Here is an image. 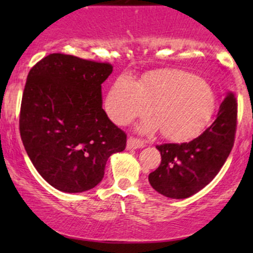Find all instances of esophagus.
<instances>
[{"label": "esophagus", "mask_w": 253, "mask_h": 253, "mask_svg": "<svg viewBox=\"0 0 253 253\" xmlns=\"http://www.w3.org/2000/svg\"><path fill=\"white\" fill-rule=\"evenodd\" d=\"M144 141L139 140V139L136 138H128V140H127V149L128 150H135V149H140V147H144Z\"/></svg>", "instance_id": "34e87169"}]
</instances>
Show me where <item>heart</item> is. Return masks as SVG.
<instances>
[{
  "label": "heart",
  "instance_id": "heart-1",
  "mask_svg": "<svg viewBox=\"0 0 253 253\" xmlns=\"http://www.w3.org/2000/svg\"><path fill=\"white\" fill-rule=\"evenodd\" d=\"M151 107L155 119L145 121L140 129H162L167 138L183 140L199 133L210 120L214 95L202 78L184 71L158 72L139 83L123 75L107 95L106 109L119 125L147 114Z\"/></svg>",
  "mask_w": 253,
  "mask_h": 253
}]
</instances>
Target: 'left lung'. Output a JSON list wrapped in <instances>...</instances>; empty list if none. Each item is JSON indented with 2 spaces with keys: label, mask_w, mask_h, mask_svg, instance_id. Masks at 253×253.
Wrapping results in <instances>:
<instances>
[{
  "label": "left lung",
  "mask_w": 253,
  "mask_h": 253,
  "mask_svg": "<svg viewBox=\"0 0 253 253\" xmlns=\"http://www.w3.org/2000/svg\"><path fill=\"white\" fill-rule=\"evenodd\" d=\"M237 100L228 92L214 123L201 135L182 144L158 145L162 162L149 175L151 187L170 199H187L217 175L234 144Z\"/></svg>",
  "instance_id": "1"
}]
</instances>
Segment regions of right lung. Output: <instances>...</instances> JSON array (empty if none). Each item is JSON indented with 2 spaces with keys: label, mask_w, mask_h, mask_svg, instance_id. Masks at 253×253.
I'll list each match as a JSON object with an SVG mask.
<instances>
[{
  "label": "right lung",
  "mask_w": 253,
  "mask_h": 253,
  "mask_svg": "<svg viewBox=\"0 0 253 253\" xmlns=\"http://www.w3.org/2000/svg\"><path fill=\"white\" fill-rule=\"evenodd\" d=\"M108 63L52 53L28 74L20 110V134L38 172L63 193H83L102 181L126 134L102 108Z\"/></svg>",
  "instance_id": "add662e5"
}]
</instances>
